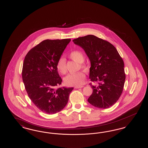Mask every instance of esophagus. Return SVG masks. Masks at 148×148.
Listing matches in <instances>:
<instances>
[{
    "label": "esophagus",
    "instance_id": "1",
    "mask_svg": "<svg viewBox=\"0 0 148 148\" xmlns=\"http://www.w3.org/2000/svg\"><path fill=\"white\" fill-rule=\"evenodd\" d=\"M83 86H75V89H79V88H83Z\"/></svg>",
    "mask_w": 148,
    "mask_h": 148
}]
</instances>
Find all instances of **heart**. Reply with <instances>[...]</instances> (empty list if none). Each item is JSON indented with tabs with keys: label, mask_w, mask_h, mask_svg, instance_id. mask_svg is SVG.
<instances>
[{
	"label": "heart",
	"mask_w": 148,
	"mask_h": 148,
	"mask_svg": "<svg viewBox=\"0 0 148 148\" xmlns=\"http://www.w3.org/2000/svg\"><path fill=\"white\" fill-rule=\"evenodd\" d=\"M69 57L74 61L79 63H82L84 60L83 54L78 50H75L71 52ZM85 67L84 65H82ZM58 71L62 74H65L66 71V60L63 58H60L56 63ZM85 79V75L82 72H79L74 74H70L64 78V83L68 86H80L83 84Z\"/></svg>",
	"instance_id": "obj_1"
}]
</instances>
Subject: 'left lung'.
Here are the masks:
<instances>
[{
    "label": "left lung",
    "mask_w": 148,
    "mask_h": 148,
    "mask_svg": "<svg viewBox=\"0 0 148 148\" xmlns=\"http://www.w3.org/2000/svg\"><path fill=\"white\" fill-rule=\"evenodd\" d=\"M83 48L90 62L89 78L98 82L89 85L92 89L88 99L92 106L106 109L119 99L125 80L124 62L115 47L93 35L79 37L73 40Z\"/></svg>",
    "instance_id": "8db88e82"
}]
</instances>
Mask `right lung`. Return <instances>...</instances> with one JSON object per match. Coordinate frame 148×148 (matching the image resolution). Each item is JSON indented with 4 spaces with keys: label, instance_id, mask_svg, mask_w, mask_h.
Masks as SVG:
<instances>
[{
    "label": "right lung",
    "instance_id": "1",
    "mask_svg": "<svg viewBox=\"0 0 148 148\" xmlns=\"http://www.w3.org/2000/svg\"><path fill=\"white\" fill-rule=\"evenodd\" d=\"M71 41L70 39L45 40L29 51L23 62L22 78L29 97L47 114L63 110L74 89L56 88L62 82L56 63Z\"/></svg>",
    "mask_w": 148,
    "mask_h": 148
}]
</instances>
